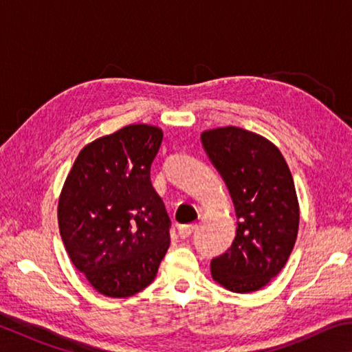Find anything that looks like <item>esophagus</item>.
<instances>
[{
  "instance_id": "1",
  "label": "esophagus",
  "mask_w": 352,
  "mask_h": 352,
  "mask_svg": "<svg viewBox=\"0 0 352 352\" xmlns=\"http://www.w3.org/2000/svg\"><path fill=\"white\" fill-rule=\"evenodd\" d=\"M195 230H197V225H195V223L180 225V226H178V234H180V237H183V239H186V237L192 234Z\"/></svg>"
}]
</instances>
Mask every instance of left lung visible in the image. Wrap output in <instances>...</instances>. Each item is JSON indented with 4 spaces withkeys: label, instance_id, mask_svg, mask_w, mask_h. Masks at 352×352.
<instances>
[{
    "label": "left lung",
    "instance_id": "obj_1",
    "mask_svg": "<svg viewBox=\"0 0 352 352\" xmlns=\"http://www.w3.org/2000/svg\"><path fill=\"white\" fill-rule=\"evenodd\" d=\"M200 138L237 217L231 247L211 261L212 278L237 294L259 290L283 270L296 241L300 208L289 166L276 146L248 130L214 129Z\"/></svg>",
    "mask_w": 352,
    "mask_h": 352
}]
</instances>
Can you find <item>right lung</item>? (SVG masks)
<instances>
[{"mask_svg":"<svg viewBox=\"0 0 352 352\" xmlns=\"http://www.w3.org/2000/svg\"><path fill=\"white\" fill-rule=\"evenodd\" d=\"M163 132L135 124L80 151L58 200V230L74 267L99 294L127 298L157 276L170 219L151 182Z\"/></svg>","mask_w":352,"mask_h":352,"instance_id":"obj_1","label":"right lung"}]
</instances>
